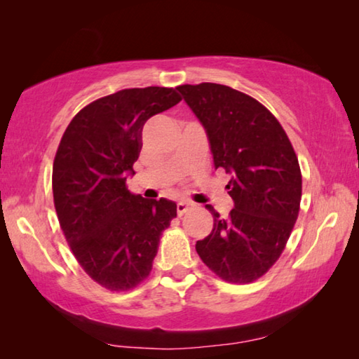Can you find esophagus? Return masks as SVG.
<instances>
[{"instance_id":"34e87169","label":"esophagus","mask_w":359,"mask_h":359,"mask_svg":"<svg viewBox=\"0 0 359 359\" xmlns=\"http://www.w3.org/2000/svg\"><path fill=\"white\" fill-rule=\"evenodd\" d=\"M191 208H193L191 203H188V201H179V203H177V214H179V215H184L185 212H187L188 209H191Z\"/></svg>"}]
</instances>
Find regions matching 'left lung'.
<instances>
[{
  "label": "left lung",
  "mask_w": 359,
  "mask_h": 359,
  "mask_svg": "<svg viewBox=\"0 0 359 359\" xmlns=\"http://www.w3.org/2000/svg\"><path fill=\"white\" fill-rule=\"evenodd\" d=\"M204 126L215 169L231 175L229 217L196 242L204 264L231 283H250L283 252L299 214L302 177L287 133L267 109L238 90L204 82L177 87Z\"/></svg>",
  "instance_id": "left-lung-1"
}]
</instances>
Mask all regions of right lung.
I'll use <instances>...</instances> for the list:
<instances>
[{
    "label": "right lung",
    "instance_id": "obj_1",
    "mask_svg": "<svg viewBox=\"0 0 359 359\" xmlns=\"http://www.w3.org/2000/svg\"><path fill=\"white\" fill-rule=\"evenodd\" d=\"M182 98L174 88H126L79 112L60 141L52 171L60 226L82 269L112 291L135 288L150 274L161 233L177 204L126 188L150 117Z\"/></svg>",
    "mask_w": 359,
    "mask_h": 359
}]
</instances>
